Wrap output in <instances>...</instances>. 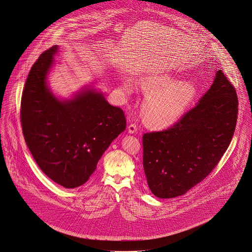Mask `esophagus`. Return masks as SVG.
Segmentation results:
<instances>
[{
    "mask_svg": "<svg viewBox=\"0 0 252 252\" xmlns=\"http://www.w3.org/2000/svg\"><path fill=\"white\" fill-rule=\"evenodd\" d=\"M127 129H128V132H129V133L133 134V133L137 132V130H138V126L136 125L135 123H131V124L127 126Z\"/></svg>",
    "mask_w": 252,
    "mask_h": 252,
    "instance_id": "esophagus-1",
    "label": "esophagus"
}]
</instances>
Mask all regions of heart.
Listing matches in <instances>:
<instances>
[{"label": "heart", "mask_w": 252, "mask_h": 252, "mask_svg": "<svg viewBox=\"0 0 252 252\" xmlns=\"http://www.w3.org/2000/svg\"><path fill=\"white\" fill-rule=\"evenodd\" d=\"M141 86L150 94L144 102V116L150 125L157 127L177 122L196 97V89L192 82L175 80L167 73H154L144 77Z\"/></svg>", "instance_id": "1"}]
</instances>
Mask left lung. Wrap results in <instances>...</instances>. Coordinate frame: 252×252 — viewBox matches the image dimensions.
<instances>
[{"mask_svg": "<svg viewBox=\"0 0 252 252\" xmlns=\"http://www.w3.org/2000/svg\"><path fill=\"white\" fill-rule=\"evenodd\" d=\"M238 97L221 70L198 103L168 129L143 135L148 185L160 198L186 194L226 152L236 127Z\"/></svg>", "mask_w": 252, "mask_h": 252, "instance_id": "left-lung-1", "label": "left lung"}]
</instances>
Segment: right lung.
Wrapping results in <instances>:
<instances>
[{
    "instance_id": "add662e5",
    "label": "right lung",
    "mask_w": 252,
    "mask_h": 252,
    "mask_svg": "<svg viewBox=\"0 0 252 252\" xmlns=\"http://www.w3.org/2000/svg\"><path fill=\"white\" fill-rule=\"evenodd\" d=\"M58 46L45 51L28 76L21 99L27 146L42 172L59 185H83L101 155L126 126L124 111L102 93L86 88L59 99L47 84Z\"/></svg>"
}]
</instances>
